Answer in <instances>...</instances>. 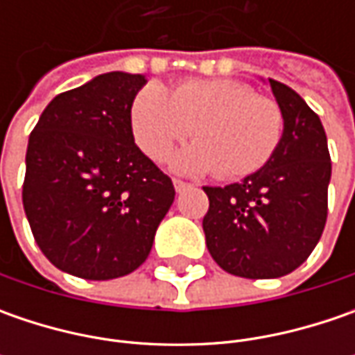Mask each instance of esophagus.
Instances as JSON below:
<instances>
[{"label": "esophagus", "instance_id": "1", "mask_svg": "<svg viewBox=\"0 0 355 355\" xmlns=\"http://www.w3.org/2000/svg\"><path fill=\"white\" fill-rule=\"evenodd\" d=\"M173 187H175V191H178V193H182L184 189L191 187V184H187V182H184V180H173Z\"/></svg>", "mask_w": 355, "mask_h": 355}]
</instances>
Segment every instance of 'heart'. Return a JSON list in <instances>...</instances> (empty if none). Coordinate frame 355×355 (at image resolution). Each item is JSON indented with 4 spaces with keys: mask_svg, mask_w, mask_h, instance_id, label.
Instances as JSON below:
<instances>
[{
    "mask_svg": "<svg viewBox=\"0 0 355 355\" xmlns=\"http://www.w3.org/2000/svg\"><path fill=\"white\" fill-rule=\"evenodd\" d=\"M138 148L154 162L191 134L198 142L184 150L182 171H215L219 180H241L263 170L284 134L280 104L231 78H187L170 90L146 85L130 108Z\"/></svg>",
    "mask_w": 355,
    "mask_h": 355,
    "instance_id": "1",
    "label": "heart"
}]
</instances>
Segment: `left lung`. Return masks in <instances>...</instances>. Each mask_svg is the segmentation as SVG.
<instances>
[{
  "instance_id": "8db88e82",
  "label": "left lung",
  "mask_w": 355,
  "mask_h": 355,
  "mask_svg": "<svg viewBox=\"0 0 355 355\" xmlns=\"http://www.w3.org/2000/svg\"><path fill=\"white\" fill-rule=\"evenodd\" d=\"M284 112V134L263 170L225 187H203L213 261L243 279H277L314 251L328 217L332 162L318 114L298 92L268 78Z\"/></svg>"
}]
</instances>
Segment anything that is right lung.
<instances>
[{
  "label": "right lung",
  "instance_id": "obj_1",
  "mask_svg": "<svg viewBox=\"0 0 355 355\" xmlns=\"http://www.w3.org/2000/svg\"><path fill=\"white\" fill-rule=\"evenodd\" d=\"M142 75L106 73L57 94L29 136L23 209L57 268L87 280L126 277L148 259L175 198L134 144L130 108Z\"/></svg>",
  "mask_w": 355,
  "mask_h": 355
}]
</instances>
